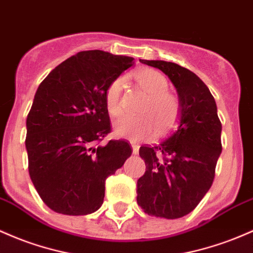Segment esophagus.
Here are the masks:
<instances>
[{
    "mask_svg": "<svg viewBox=\"0 0 253 253\" xmlns=\"http://www.w3.org/2000/svg\"><path fill=\"white\" fill-rule=\"evenodd\" d=\"M131 145H132L133 154H134V155H137L138 152H139V145H138L137 143H134V141H131Z\"/></svg>",
    "mask_w": 253,
    "mask_h": 253,
    "instance_id": "34e87169",
    "label": "esophagus"
}]
</instances>
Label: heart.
Instances as JSON below:
<instances>
[{"mask_svg": "<svg viewBox=\"0 0 253 253\" xmlns=\"http://www.w3.org/2000/svg\"><path fill=\"white\" fill-rule=\"evenodd\" d=\"M138 84L148 93L140 108L144 115L137 118H122L115 122V133L119 137L131 140H145L156 132V124L161 132L170 128L180 113V102L176 96L168 92L169 83L167 78L155 69H143L135 74ZM122 88L124 79L115 78L109 83L104 91L105 109L112 118H119L122 113Z\"/></svg>", "mask_w": 253, "mask_h": 253, "instance_id": "obj_1", "label": "heart"}]
</instances>
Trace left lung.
I'll return each instance as SVG.
<instances>
[{
    "mask_svg": "<svg viewBox=\"0 0 253 253\" xmlns=\"http://www.w3.org/2000/svg\"><path fill=\"white\" fill-rule=\"evenodd\" d=\"M175 86L179 124L155 145H143L145 173L137 181V203L148 215L173 220L190 213L211 187L222 151V125L208 86L190 69L166 61L140 60Z\"/></svg>",
    "mask_w": 253,
    "mask_h": 253,
    "instance_id": "8db88e82",
    "label": "left lung"
}]
</instances>
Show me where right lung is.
<instances>
[{
	"mask_svg": "<svg viewBox=\"0 0 253 253\" xmlns=\"http://www.w3.org/2000/svg\"><path fill=\"white\" fill-rule=\"evenodd\" d=\"M133 57L86 50L55 67L38 86L26 119L29 173L51 210L87 215L103 204L105 180L132 154L125 140L98 145L112 132L104 91Z\"/></svg>",
	"mask_w": 253,
	"mask_h": 253,
	"instance_id": "1",
	"label": "right lung"
}]
</instances>
